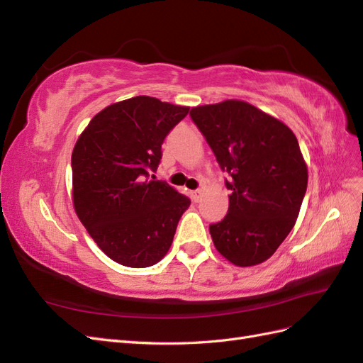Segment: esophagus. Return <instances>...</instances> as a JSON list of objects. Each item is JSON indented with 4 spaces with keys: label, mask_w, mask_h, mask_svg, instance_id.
<instances>
[{
    "label": "esophagus",
    "mask_w": 363,
    "mask_h": 363,
    "mask_svg": "<svg viewBox=\"0 0 363 363\" xmlns=\"http://www.w3.org/2000/svg\"><path fill=\"white\" fill-rule=\"evenodd\" d=\"M201 189H195V191H192L191 192V196H192V201H195V203H199L200 200H201Z\"/></svg>",
    "instance_id": "esophagus-1"
}]
</instances>
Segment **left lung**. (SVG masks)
Returning a JSON list of instances; mask_svg holds the SVG:
<instances>
[{"mask_svg": "<svg viewBox=\"0 0 363 363\" xmlns=\"http://www.w3.org/2000/svg\"><path fill=\"white\" fill-rule=\"evenodd\" d=\"M225 180L228 211L208 225L213 244L238 267L269 259L289 235L307 189V167L292 130L245 101L191 111Z\"/></svg>", "mask_w": 363, "mask_h": 363, "instance_id": "8db88e82", "label": "left lung"}]
</instances>
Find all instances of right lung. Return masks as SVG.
I'll return each instance as SVG.
<instances>
[{
    "label": "right lung",
    "mask_w": 363,
    "mask_h": 363,
    "mask_svg": "<svg viewBox=\"0 0 363 363\" xmlns=\"http://www.w3.org/2000/svg\"><path fill=\"white\" fill-rule=\"evenodd\" d=\"M189 107L140 95L96 113L74 147L72 199L77 216L104 255L147 268L167 255L191 200L150 180L162 144Z\"/></svg>",
    "instance_id": "1"
}]
</instances>
